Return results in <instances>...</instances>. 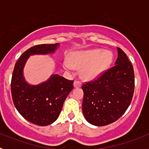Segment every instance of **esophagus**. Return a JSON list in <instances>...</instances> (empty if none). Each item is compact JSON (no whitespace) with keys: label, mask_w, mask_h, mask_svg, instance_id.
Segmentation results:
<instances>
[{"label":"esophagus","mask_w":149,"mask_h":149,"mask_svg":"<svg viewBox=\"0 0 149 149\" xmlns=\"http://www.w3.org/2000/svg\"><path fill=\"white\" fill-rule=\"evenodd\" d=\"M74 86L75 88H79L81 86V84L80 81H74Z\"/></svg>","instance_id":"esophagus-1"}]
</instances>
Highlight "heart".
I'll return each mask as SVG.
<instances>
[{
  "label": "heart",
  "instance_id": "1",
  "mask_svg": "<svg viewBox=\"0 0 149 149\" xmlns=\"http://www.w3.org/2000/svg\"><path fill=\"white\" fill-rule=\"evenodd\" d=\"M112 60L113 55L110 51L97 48L74 52L71 56V60L68 58L64 60L63 66L68 71H72L74 67L82 68L81 77L85 80H93L110 67Z\"/></svg>",
  "mask_w": 149,
  "mask_h": 149
}]
</instances>
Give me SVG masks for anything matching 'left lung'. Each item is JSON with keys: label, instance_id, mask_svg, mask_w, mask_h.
Listing matches in <instances>:
<instances>
[{"label": "left lung", "instance_id": "obj_1", "mask_svg": "<svg viewBox=\"0 0 149 149\" xmlns=\"http://www.w3.org/2000/svg\"><path fill=\"white\" fill-rule=\"evenodd\" d=\"M115 65L95 81L82 86V110L89 123L104 126L119 119L128 108L134 91V72L131 63L117 48Z\"/></svg>", "mask_w": 149, "mask_h": 149}]
</instances>
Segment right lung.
I'll list each match as a JSON object with an SVG mask.
<instances>
[{"label":"right lung","instance_id":"right-lung-1","mask_svg":"<svg viewBox=\"0 0 149 149\" xmlns=\"http://www.w3.org/2000/svg\"><path fill=\"white\" fill-rule=\"evenodd\" d=\"M60 44L35 45L22 54L15 65L11 81L13 101L18 113L28 122L39 126L57 119L65 98L73 89V81L52 74L46 81L31 85L24 77V68L30 56L54 54Z\"/></svg>","mask_w":149,"mask_h":149}]
</instances>
